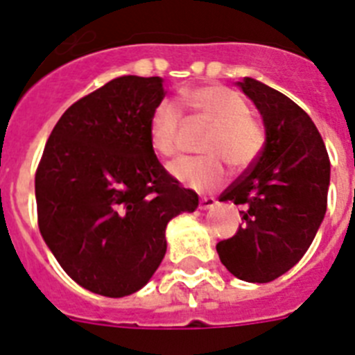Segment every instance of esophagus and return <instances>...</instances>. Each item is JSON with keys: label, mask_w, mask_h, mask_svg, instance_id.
I'll list each match as a JSON object with an SVG mask.
<instances>
[{"label": "esophagus", "mask_w": 355, "mask_h": 355, "mask_svg": "<svg viewBox=\"0 0 355 355\" xmlns=\"http://www.w3.org/2000/svg\"><path fill=\"white\" fill-rule=\"evenodd\" d=\"M215 205H216V200L213 199V197H202V199L199 200L200 209H211Z\"/></svg>", "instance_id": "obj_1"}]
</instances>
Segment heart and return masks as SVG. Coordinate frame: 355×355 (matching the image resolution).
<instances>
[{
    "label": "heart",
    "instance_id": "obj_1",
    "mask_svg": "<svg viewBox=\"0 0 355 355\" xmlns=\"http://www.w3.org/2000/svg\"><path fill=\"white\" fill-rule=\"evenodd\" d=\"M181 108L188 124L208 126L200 139V158H181L168 165L175 180L199 192H208L225 181V165L234 172L252 167L266 144L263 122L249 112V105L236 90L224 85H205L181 96ZM181 114L171 101L156 105L149 119V144L156 155H178L181 142Z\"/></svg>",
    "mask_w": 355,
    "mask_h": 355
}]
</instances>
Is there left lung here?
Instances as JSON below:
<instances>
[{"label":"left lung","instance_id":"left-lung-1","mask_svg":"<svg viewBox=\"0 0 355 355\" xmlns=\"http://www.w3.org/2000/svg\"><path fill=\"white\" fill-rule=\"evenodd\" d=\"M238 85L258 106L266 144L220 196L243 211L236 234L218 241L216 252L234 277L270 283L297 265L315 240L327 209L331 162L315 122L297 103L252 78Z\"/></svg>","mask_w":355,"mask_h":355}]
</instances>
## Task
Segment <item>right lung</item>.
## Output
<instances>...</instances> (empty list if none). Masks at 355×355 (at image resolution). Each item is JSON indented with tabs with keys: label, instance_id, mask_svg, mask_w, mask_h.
<instances>
[{
	"label": "right lung",
	"instance_id": "1",
	"mask_svg": "<svg viewBox=\"0 0 355 355\" xmlns=\"http://www.w3.org/2000/svg\"><path fill=\"white\" fill-rule=\"evenodd\" d=\"M163 96L158 76L108 81L65 110L37 167L44 241L72 281L103 297L139 291L165 256L168 220L199 206L149 144Z\"/></svg>",
	"mask_w": 355,
	"mask_h": 355
}]
</instances>
